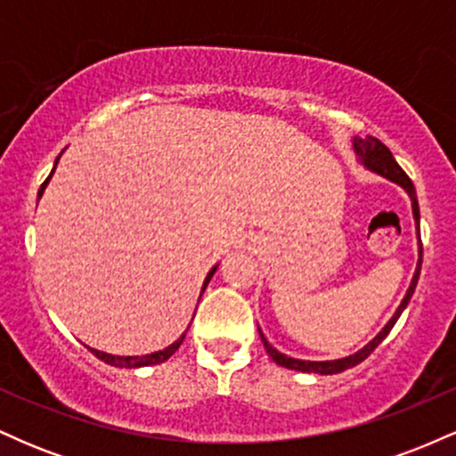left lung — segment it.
I'll return each mask as SVG.
<instances>
[{
	"label": "left lung",
	"mask_w": 456,
	"mask_h": 456,
	"mask_svg": "<svg viewBox=\"0 0 456 456\" xmlns=\"http://www.w3.org/2000/svg\"><path fill=\"white\" fill-rule=\"evenodd\" d=\"M354 151L355 156H358V160L362 162L366 169L375 171V174L386 177V180L395 182V184H399L403 191L407 192L411 199V212H413V221H416V229H418V264H416V272H413V279H411V285L410 289H407L405 297L401 300L399 308L395 311V315L388 323H386L384 328H381V332L378 337L373 338L370 343H366L362 349H358V352L347 355V358H341V360H323V362H313V360H297V358H289V355L281 354L279 349H274L272 345L268 343V338L264 337V332L259 330L261 334V341H264V347L265 352L272 360H274L279 366H285V369H291V370H300V373H319V375H334V373H343L345 369H352V366L360 364L362 360L369 358L370 354L375 352V347L384 341L386 337H388V332L392 330V326L396 323V319L401 317V313L405 311V306L410 305L411 296H413V289H416L418 285V276H420V265H422V244H420V210H418V199H416V188H413L411 180L407 177L405 171L401 169L399 162L395 160V156H392V151L386 148L384 143H381L379 139L375 137H369L366 134L364 139L360 137H354Z\"/></svg>",
	"instance_id": "8db88e82"
}]
</instances>
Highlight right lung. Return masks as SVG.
<instances>
[{"mask_svg": "<svg viewBox=\"0 0 456 456\" xmlns=\"http://www.w3.org/2000/svg\"><path fill=\"white\" fill-rule=\"evenodd\" d=\"M57 160H60V156H57ZM57 160H55V167H57ZM55 167H53V171H55ZM53 171H51V175H53ZM51 175L46 177V180L43 182V186H40V191H38V199L43 197V192H45L46 184H49ZM216 268H218V265H214V268H212L210 272H208L206 281H203V287H201V294H203V291H206L208 282H210V279H212V276H214V272H216ZM184 337H186V332L182 334V337L177 338L175 343H171L169 347L160 349V352L148 354V355H113V354H104V352H98V349H92V347H90V352H92L94 355H96L98 360H102V362H107V364H111V366H119V369H139V366L160 364V362H165V360H169L171 355H174V354L177 352V347H180L182 341H184Z\"/></svg>", "mask_w": 456, "mask_h": 456, "instance_id": "right-lung-1", "label": "right lung"}]
</instances>
